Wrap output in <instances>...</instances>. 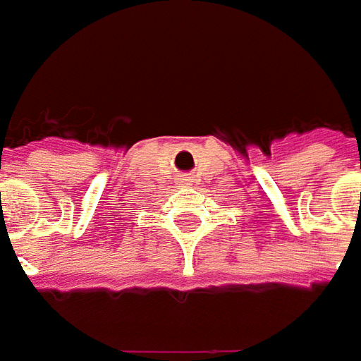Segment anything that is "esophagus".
Segmentation results:
<instances>
[{
  "instance_id": "esophagus-1",
  "label": "esophagus",
  "mask_w": 361,
  "mask_h": 361,
  "mask_svg": "<svg viewBox=\"0 0 361 361\" xmlns=\"http://www.w3.org/2000/svg\"><path fill=\"white\" fill-rule=\"evenodd\" d=\"M180 185L197 186L198 185V178L195 175H183V176H180Z\"/></svg>"
}]
</instances>
